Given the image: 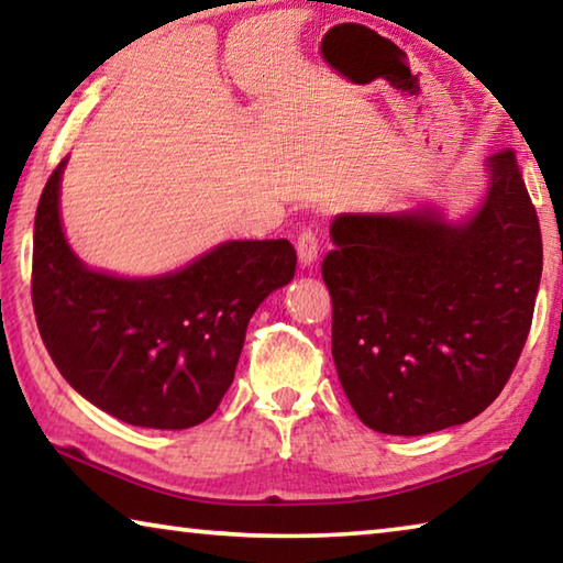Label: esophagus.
<instances>
[{
  "label": "esophagus",
  "instance_id": "34e87169",
  "mask_svg": "<svg viewBox=\"0 0 563 563\" xmlns=\"http://www.w3.org/2000/svg\"><path fill=\"white\" fill-rule=\"evenodd\" d=\"M318 251H320L318 231L316 228H305V231L298 235V258L302 268H308V265L318 261Z\"/></svg>",
  "mask_w": 563,
  "mask_h": 563
}]
</instances>
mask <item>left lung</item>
<instances>
[{
    "mask_svg": "<svg viewBox=\"0 0 563 563\" xmlns=\"http://www.w3.org/2000/svg\"><path fill=\"white\" fill-rule=\"evenodd\" d=\"M487 170L489 194L466 223L430 208L332 221V360L369 430L417 437L470 422L517 367L541 231L517 154L499 151Z\"/></svg>",
    "mask_w": 563,
    "mask_h": 563,
    "instance_id": "1",
    "label": "left lung"
}]
</instances>
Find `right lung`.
<instances>
[{
    "label": "right lung",
    "instance_id": "obj_1",
    "mask_svg": "<svg viewBox=\"0 0 563 563\" xmlns=\"http://www.w3.org/2000/svg\"><path fill=\"white\" fill-rule=\"evenodd\" d=\"M34 218L36 328L66 383L121 422L188 430L216 412L235 377L258 305L295 275L290 241H231L161 278L89 271L66 243L59 184Z\"/></svg>",
    "mask_w": 563,
    "mask_h": 563
}]
</instances>
